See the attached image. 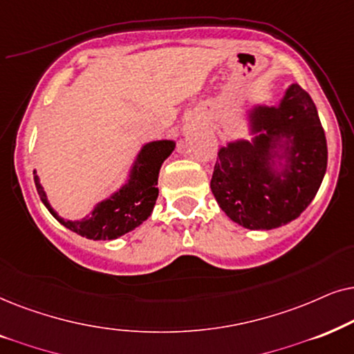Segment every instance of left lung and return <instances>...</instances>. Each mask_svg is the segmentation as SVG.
<instances>
[{
	"label": "left lung",
	"instance_id": "8db88e82",
	"mask_svg": "<svg viewBox=\"0 0 354 354\" xmlns=\"http://www.w3.org/2000/svg\"><path fill=\"white\" fill-rule=\"evenodd\" d=\"M252 139L218 150L210 187L220 209L249 230H272L303 214L327 169V140L313 98L291 84L279 105L248 113Z\"/></svg>",
	"mask_w": 354,
	"mask_h": 354
}]
</instances>
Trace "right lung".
Wrapping results in <instances>:
<instances>
[{
	"mask_svg": "<svg viewBox=\"0 0 354 354\" xmlns=\"http://www.w3.org/2000/svg\"><path fill=\"white\" fill-rule=\"evenodd\" d=\"M174 140H153L142 145L129 169L128 181L105 201L98 202L82 220H66L46 199L40 178L34 169V181L40 201L61 225L87 239H116L133 232L152 214L158 197V173L162 163L174 150Z\"/></svg>",
	"mask_w": 354,
	"mask_h": 354,
	"instance_id": "1",
	"label": "right lung"
}]
</instances>
